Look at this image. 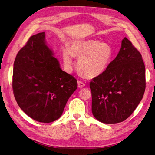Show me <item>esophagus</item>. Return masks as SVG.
I'll return each instance as SVG.
<instances>
[{"label":"esophagus","instance_id":"esophagus-1","mask_svg":"<svg viewBox=\"0 0 155 155\" xmlns=\"http://www.w3.org/2000/svg\"><path fill=\"white\" fill-rule=\"evenodd\" d=\"M78 85L79 88H82V87L85 86V83H84L83 81H78Z\"/></svg>","mask_w":155,"mask_h":155}]
</instances>
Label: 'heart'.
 <instances>
[{"label": "heart", "instance_id": "1", "mask_svg": "<svg viewBox=\"0 0 155 155\" xmlns=\"http://www.w3.org/2000/svg\"><path fill=\"white\" fill-rule=\"evenodd\" d=\"M63 63L67 70H70L74 64L73 58L79 57L78 61V70L84 76L93 78L104 73L110 63L112 50L110 46L96 40H76L62 50Z\"/></svg>", "mask_w": 155, "mask_h": 155}]
</instances>
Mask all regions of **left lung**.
<instances>
[{
	"label": "left lung",
	"mask_w": 155,
	"mask_h": 155,
	"mask_svg": "<svg viewBox=\"0 0 155 155\" xmlns=\"http://www.w3.org/2000/svg\"><path fill=\"white\" fill-rule=\"evenodd\" d=\"M92 112L102 123L124 121L141 101L145 89L142 55L126 37L105 71L90 82Z\"/></svg>",
	"instance_id": "1"
}]
</instances>
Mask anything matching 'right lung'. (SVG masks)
Wrapping results in <instances>:
<instances>
[{
	"instance_id": "right-lung-1",
	"label": "right lung",
	"mask_w": 155,
	"mask_h": 155,
	"mask_svg": "<svg viewBox=\"0 0 155 155\" xmlns=\"http://www.w3.org/2000/svg\"><path fill=\"white\" fill-rule=\"evenodd\" d=\"M12 87L17 104L31 118L50 123L62 115L78 87L72 75L61 70L45 41V33L30 37L13 64Z\"/></svg>"
}]
</instances>
